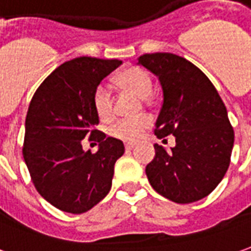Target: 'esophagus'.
Segmentation results:
<instances>
[{
  "label": "esophagus",
  "mask_w": 251,
  "mask_h": 251,
  "mask_svg": "<svg viewBox=\"0 0 251 251\" xmlns=\"http://www.w3.org/2000/svg\"><path fill=\"white\" fill-rule=\"evenodd\" d=\"M134 146H135L134 143H126V149H127V150H131Z\"/></svg>",
  "instance_id": "34e87169"
}]
</instances>
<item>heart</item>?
I'll return each instance as SVG.
<instances>
[{"mask_svg":"<svg viewBox=\"0 0 251 251\" xmlns=\"http://www.w3.org/2000/svg\"><path fill=\"white\" fill-rule=\"evenodd\" d=\"M116 82L122 89L131 91L135 96L142 97V98L150 94L151 86H153L150 74L139 67H129V68L123 70L116 77ZM93 106H94L97 116L101 120L106 122L112 119L113 98L108 86H105L103 83L98 84L93 93ZM150 123L151 120L148 116H142L138 119H124L116 123L110 128V135L124 142H135L149 128Z\"/></svg>","mask_w":251,"mask_h":251,"instance_id":"1","label":"heart"}]
</instances>
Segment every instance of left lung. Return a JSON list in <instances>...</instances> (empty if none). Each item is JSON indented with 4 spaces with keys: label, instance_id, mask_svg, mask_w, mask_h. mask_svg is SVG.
Returning a JSON list of instances; mask_svg holds the SVG:
<instances>
[{
    "label": "left lung",
    "instance_id": "8db88e82",
    "mask_svg": "<svg viewBox=\"0 0 251 251\" xmlns=\"http://www.w3.org/2000/svg\"><path fill=\"white\" fill-rule=\"evenodd\" d=\"M138 63L158 76L161 110L157 138L175 136L171 150L154 145L146 175L158 194L176 203L209 195L224 177L234 148V128L213 83L198 67L172 53H150Z\"/></svg>",
    "mask_w": 251,
    "mask_h": 251
}]
</instances>
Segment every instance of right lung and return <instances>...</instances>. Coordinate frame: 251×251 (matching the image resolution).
<instances>
[{
	"instance_id": "1",
	"label": "right lung",
	"mask_w": 251,
	"mask_h": 251,
	"mask_svg": "<svg viewBox=\"0 0 251 251\" xmlns=\"http://www.w3.org/2000/svg\"><path fill=\"white\" fill-rule=\"evenodd\" d=\"M120 60L77 57L61 64L36 89L24 134L23 157L36 191L54 208L79 215L108 195L115 162L124 153L122 141L96 129L100 123L93 93ZM90 135L100 149L84 152Z\"/></svg>"
}]
</instances>
